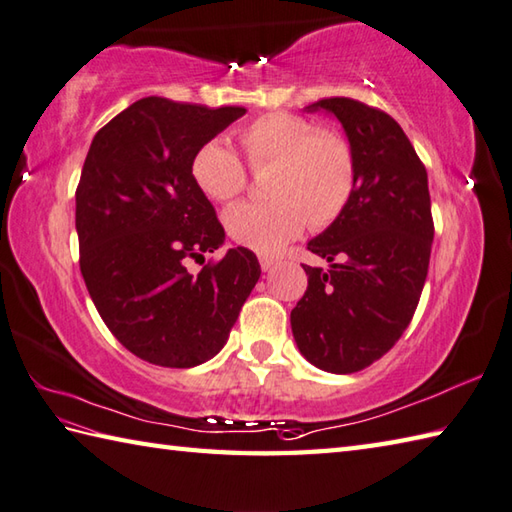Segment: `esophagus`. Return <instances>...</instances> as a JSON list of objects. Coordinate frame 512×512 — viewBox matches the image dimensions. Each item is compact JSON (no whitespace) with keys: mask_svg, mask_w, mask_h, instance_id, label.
<instances>
[{"mask_svg":"<svg viewBox=\"0 0 512 512\" xmlns=\"http://www.w3.org/2000/svg\"><path fill=\"white\" fill-rule=\"evenodd\" d=\"M274 265H276L274 258H267V256L260 258V269H263V272H272Z\"/></svg>","mask_w":512,"mask_h":512,"instance_id":"obj_1","label":"esophagus"}]
</instances>
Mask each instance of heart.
<instances>
[{
	"mask_svg": "<svg viewBox=\"0 0 512 512\" xmlns=\"http://www.w3.org/2000/svg\"><path fill=\"white\" fill-rule=\"evenodd\" d=\"M238 138L254 169L272 165L265 185L272 200L225 211V229L238 245L276 254L305 223L327 227L343 214L354 189V158L341 136L318 131L303 115L274 111L249 122ZM191 178L209 200L229 202L245 189L247 173L236 151L214 138L191 158Z\"/></svg>",
	"mask_w": 512,
	"mask_h": 512,
	"instance_id": "heart-1",
	"label": "heart"
}]
</instances>
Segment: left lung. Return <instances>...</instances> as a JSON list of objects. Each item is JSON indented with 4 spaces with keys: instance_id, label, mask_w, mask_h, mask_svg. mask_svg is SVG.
Wrapping results in <instances>:
<instances>
[{
    "instance_id": "1",
    "label": "left lung",
    "mask_w": 512,
    "mask_h": 512,
    "mask_svg": "<svg viewBox=\"0 0 512 512\" xmlns=\"http://www.w3.org/2000/svg\"><path fill=\"white\" fill-rule=\"evenodd\" d=\"M305 111L341 122L354 189L343 214L307 243L330 267L303 265L307 292L289 321L307 361L352 374L381 359L417 310L435 238L428 173L388 113L350 98L318 100Z\"/></svg>"
}]
</instances>
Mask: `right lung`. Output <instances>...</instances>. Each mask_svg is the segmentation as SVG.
<instances>
[{
	"label": "right lung",
	"mask_w": 512,
	"mask_h": 512,
	"mask_svg": "<svg viewBox=\"0 0 512 512\" xmlns=\"http://www.w3.org/2000/svg\"><path fill=\"white\" fill-rule=\"evenodd\" d=\"M243 115V106L151 95L115 115L86 153L75 191L84 283L111 334L147 363L196 368L214 359L260 278L245 247L187 272L189 258L205 263L225 243L191 158Z\"/></svg>",
	"instance_id": "right-lung-1"
}]
</instances>
